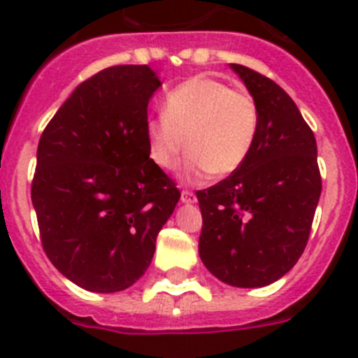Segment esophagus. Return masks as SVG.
I'll return each instance as SVG.
<instances>
[{"label":"esophagus","mask_w":358,"mask_h":358,"mask_svg":"<svg viewBox=\"0 0 358 358\" xmlns=\"http://www.w3.org/2000/svg\"><path fill=\"white\" fill-rule=\"evenodd\" d=\"M196 201V195L189 189H182L181 192V202L182 204H193Z\"/></svg>","instance_id":"obj_1"}]
</instances>
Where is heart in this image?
Returning <instances> with one entry per match:
<instances>
[{
  "instance_id": "heart-1",
  "label": "heart",
  "mask_w": 358,
  "mask_h": 358,
  "mask_svg": "<svg viewBox=\"0 0 358 358\" xmlns=\"http://www.w3.org/2000/svg\"><path fill=\"white\" fill-rule=\"evenodd\" d=\"M259 133V110L245 92L199 74L170 90L163 113L145 122L149 157L173 170L188 143L185 177L202 181L209 173L225 177L243 166Z\"/></svg>"
}]
</instances>
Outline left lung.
<instances>
[{"label":"left lung","mask_w":358,"mask_h":358,"mask_svg":"<svg viewBox=\"0 0 358 358\" xmlns=\"http://www.w3.org/2000/svg\"><path fill=\"white\" fill-rule=\"evenodd\" d=\"M259 110L254 149L239 170L196 192L199 254L229 286L262 287L296 264L321 195L314 133L294 101L270 78L231 64Z\"/></svg>","instance_id":"obj_1"}]
</instances>
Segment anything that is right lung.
I'll list each match as a JSON object with an SVG mask.
<instances>
[{
    "label": "right lung",
    "instance_id": "1",
    "mask_svg": "<svg viewBox=\"0 0 358 358\" xmlns=\"http://www.w3.org/2000/svg\"><path fill=\"white\" fill-rule=\"evenodd\" d=\"M149 65H115L78 85L45 126L31 202L45 255L94 293L133 286L181 192L147 150Z\"/></svg>",
    "mask_w": 358,
    "mask_h": 358
}]
</instances>
